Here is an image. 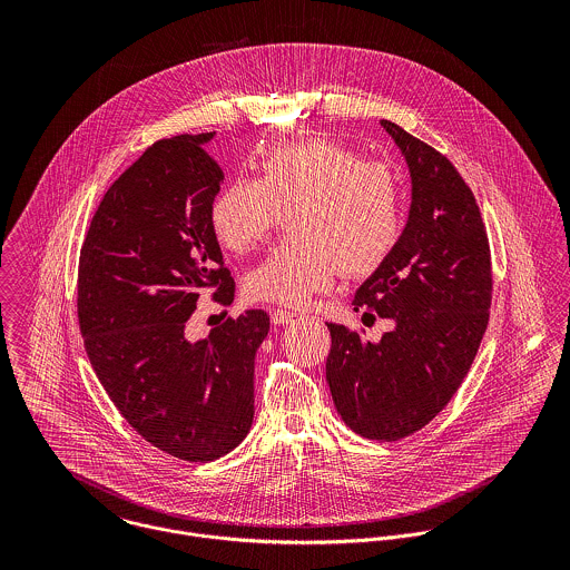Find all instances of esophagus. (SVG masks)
Wrapping results in <instances>:
<instances>
[{
  "label": "esophagus",
  "instance_id": "1",
  "mask_svg": "<svg viewBox=\"0 0 570 570\" xmlns=\"http://www.w3.org/2000/svg\"><path fill=\"white\" fill-rule=\"evenodd\" d=\"M296 316H298V314L287 312V309H274V312H272V323H274V325H289V323H294Z\"/></svg>",
  "mask_w": 570,
  "mask_h": 570
}]
</instances>
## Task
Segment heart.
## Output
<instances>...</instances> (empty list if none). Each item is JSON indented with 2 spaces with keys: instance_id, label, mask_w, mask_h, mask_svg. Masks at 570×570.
Here are the masks:
<instances>
[{
  "instance_id": "1",
  "label": "heart",
  "mask_w": 570,
  "mask_h": 570,
  "mask_svg": "<svg viewBox=\"0 0 570 570\" xmlns=\"http://www.w3.org/2000/svg\"><path fill=\"white\" fill-rule=\"evenodd\" d=\"M289 210L294 237L245 274L252 301L301 307L331 289L340 272L351 278L377 272L404 233L397 173L326 138L274 147L258 179L239 177L215 197L210 226L228 252L245 254Z\"/></svg>"
}]
</instances>
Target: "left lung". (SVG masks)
<instances>
[{"label":"left lung","mask_w":570,"mask_h":570,"mask_svg":"<svg viewBox=\"0 0 570 570\" xmlns=\"http://www.w3.org/2000/svg\"><path fill=\"white\" fill-rule=\"evenodd\" d=\"M412 204L402 239L353 298L355 312L395 321L380 342L328 323L326 382L342 421L360 436L400 441L428 425L463 384L489 323L488 230L472 188L434 147L400 125Z\"/></svg>","instance_id":"8db88e82"}]
</instances>
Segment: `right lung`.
<instances>
[{"label":"right lung","instance_id":"add662e5","mask_svg":"<svg viewBox=\"0 0 570 570\" xmlns=\"http://www.w3.org/2000/svg\"><path fill=\"white\" fill-rule=\"evenodd\" d=\"M215 134L151 145L105 193L79 258L85 351L114 406L166 454L206 463L235 450L254 419V357L269 316L249 309L190 342L199 294L235 301L210 226L224 170Z\"/></svg>","mask_w":570,"mask_h":570}]
</instances>
